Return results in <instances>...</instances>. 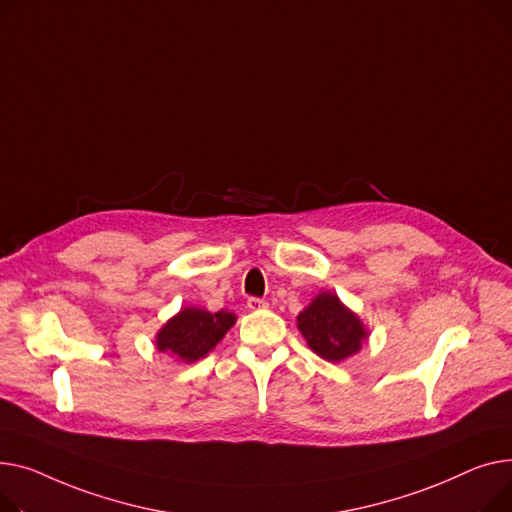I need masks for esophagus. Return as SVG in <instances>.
I'll use <instances>...</instances> for the list:
<instances>
[{
	"label": "esophagus",
	"instance_id": "esophagus-1",
	"mask_svg": "<svg viewBox=\"0 0 512 512\" xmlns=\"http://www.w3.org/2000/svg\"><path fill=\"white\" fill-rule=\"evenodd\" d=\"M248 308H250V310H254V312H260V310L268 308V304L264 302V299H258V297H250V299H248Z\"/></svg>",
	"mask_w": 512,
	"mask_h": 512
}]
</instances>
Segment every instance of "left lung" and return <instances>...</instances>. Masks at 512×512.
I'll return each mask as SVG.
<instances>
[{"label":"left lung","instance_id":"left-lung-1","mask_svg":"<svg viewBox=\"0 0 512 512\" xmlns=\"http://www.w3.org/2000/svg\"><path fill=\"white\" fill-rule=\"evenodd\" d=\"M297 328L308 347L326 362L341 364L368 341L370 330L337 293L320 291L297 314Z\"/></svg>","mask_w":512,"mask_h":512}]
</instances>
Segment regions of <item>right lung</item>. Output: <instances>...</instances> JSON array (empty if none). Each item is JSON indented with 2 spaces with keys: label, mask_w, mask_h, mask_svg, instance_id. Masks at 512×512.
<instances>
[{
  "label": "right lung",
  "mask_w": 512,
  "mask_h": 512,
  "mask_svg": "<svg viewBox=\"0 0 512 512\" xmlns=\"http://www.w3.org/2000/svg\"><path fill=\"white\" fill-rule=\"evenodd\" d=\"M237 316L229 310L208 312L198 306L182 308L155 335V345L175 362L194 364L223 341Z\"/></svg>",
  "instance_id": "obj_1"
}]
</instances>
